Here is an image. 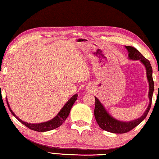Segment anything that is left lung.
Segmentation results:
<instances>
[{"label":"left lung","instance_id":"left-lung-1","mask_svg":"<svg viewBox=\"0 0 159 159\" xmlns=\"http://www.w3.org/2000/svg\"><path fill=\"white\" fill-rule=\"evenodd\" d=\"M129 52L128 57L131 60H140L142 64L146 67L147 70V77L149 81V104L147 109L145 111L144 114L140 118L138 119L132 120L130 122H123L118 120L111 116L102 106V104L99 101V99L95 97V107L94 110V114L96 121L98 123L99 127L102 130L110 132L113 133H125L133 130L134 128L138 126L142 120H143L149 111V109L152 106V96L154 89V83L152 77V68L151 66L149 61L145 58L139 51L135 48L131 46H125Z\"/></svg>","mask_w":159,"mask_h":159}]
</instances>
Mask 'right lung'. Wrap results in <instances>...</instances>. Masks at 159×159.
I'll return each mask as SVG.
<instances>
[{
    "mask_svg": "<svg viewBox=\"0 0 159 159\" xmlns=\"http://www.w3.org/2000/svg\"><path fill=\"white\" fill-rule=\"evenodd\" d=\"M77 97H78L77 94H76V95H74L73 97H72V98L70 99L65 104H64L63 108L60 110V111L59 112V114L56 116L55 118H52V120L45 123H36V124L24 122L23 120L20 119L17 116H16V115L13 113L11 109H10L7 99L6 100H7V106L9 107L10 112L12 113V114L16 118H17L19 121L22 123V124H24L25 126H26V127L29 128V129H31V130H33L37 132H45V131H49L51 130H53V129L57 128L58 127H60V125H62V123L65 121L66 118L68 117L72 106H73L74 102H76V100L77 99Z\"/></svg>",
    "mask_w": 159,
    "mask_h": 159,
    "instance_id": "obj_1",
    "label": "right lung"
}]
</instances>
